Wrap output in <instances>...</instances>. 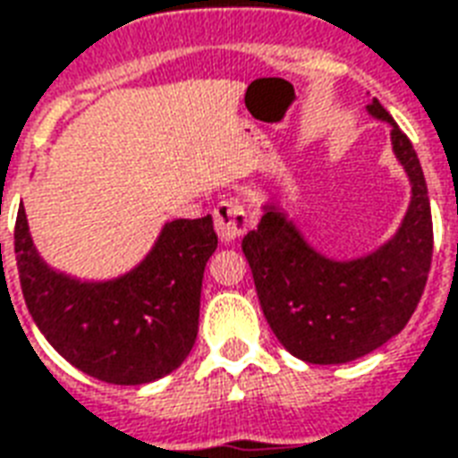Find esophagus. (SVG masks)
Listing matches in <instances>:
<instances>
[{
    "label": "esophagus",
    "instance_id": "obj_1",
    "mask_svg": "<svg viewBox=\"0 0 458 458\" xmlns=\"http://www.w3.org/2000/svg\"><path fill=\"white\" fill-rule=\"evenodd\" d=\"M214 221L216 233L221 237V242L225 244H233L235 240H240L244 235L247 225H250L244 208L237 204L235 199H228V201H221V204L216 206Z\"/></svg>",
    "mask_w": 458,
    "mask_h": 458
}]
</instances>
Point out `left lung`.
Returning a JSON list of instances; mask_svg holds the SVG:
<instances>
[{"instance_id": "8db88e82", "label": "left lung", "mask_w": 458, "mask_h": 458, "mask_svg": "<svg viewBox=\"0 0 458 458\" xmlns=\"http://www.w3.org/2000/svg\"><path fill=\"white\" fill-rule=\"evenodd\" d=\"M368 113L392 127V151L411 182L406 216L389 240L353 259H334L307 242L285 208L267 201L242 240L268 327L284 348L312 365L372 353L411 319L428 284L432 216L413 144L372 98Z\"/></svg>"}]
</instances>
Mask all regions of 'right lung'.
I'll return each mask as SVG.
<instances>
[{"label":"right lung","mask_w":458,"mask_h":458,"mask_svg":"<svg viewBox=\"0 0 458 458\" xmlns=\"http://www.w3.org/2000/svg\"><path fill=\"white\" fill-rule=\"evenodd\" d=\"M216 247L211 216L177 218L163 225L151 252L127 274L81 281L40 257L23 204L13 230L21 291L38 329L74 368L124 386L156 382L190 355L201 278Z\"/></svg>","instance_id":"right-lung-1"}]
</instances>
